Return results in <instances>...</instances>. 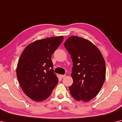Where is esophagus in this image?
<instances>
[{
  "mask_svg": "<svg viewBox=\"0 0 122 122\" xmlns=\"http://www.w3.org/2000/svg\"><path fill=\"white\" fill-rule=\"evenodd\" d=\"M65 76H66L65 75H60V77L61 78H63L64 77H65Z\"/></svg>",
  "mask_w": 122,
  "mask_h": 122,
  "instance_id": "obj_1",
  "label": "esophagus"
}]
</instances>
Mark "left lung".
<instances>
[{
  "mask_svg": "<svg viewBox=\"0 0 122 122\" xmlns=\"http://www.w3.org/2000/svg\"><path fill=\"white\" fill-rule=\"evenodd\" d=\"M64 47L72 61V85L69 87L71 96L87 102L98 94L106 76L105 63L98 48L87 39L72 36Z\"/></svg>",
  "mask_w": 122,
  "mask_h": 122,
  "instance_id": "8db88e82",
  "label": "left lung"
}]
</instances>
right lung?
Returning <instances> with one entry per match:
<instances>
[{"label": "right lung", "instance_id": "obj_1", "mask_svg": "<svg viewBox=\"0 0 122 122\" xmlns=\"http://www.w3.org/2000/svg\"><path fill=\"white\" fill-rule=\"evenodd\" d=\"M63 41V36L37 40L26 47L16 69L18 82L29 98L41 102L48 98L58 83L51 56Z\"/></svg>", "mask_w": 122, "mask_h": 122}]
</instances>
